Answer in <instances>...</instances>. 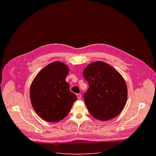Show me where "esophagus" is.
I'll return each mask as SVG.
<instances>
[{
    "mask_svg": "<svg viewBox=\"0 0 156 156\" xmlns=\"http://www.w3.org/2000/svg\"><path fill=\"white\" fill-rule=\"evenodd\" d=\"M77 98L78 99H80L81 98V94H77Z\"/></svg>",
    "mask_w": 156,
    "mask_h": 156,
    "instance_id": "1",
    "label": "esophagus"
}]
</instances>
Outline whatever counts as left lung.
Masks as SVG:
<instances>
[{"mask_svg": "<svg viewBox=\"0 0 156 156\" xmlns=\"http://www.w3.org/2000/svg\"><path fill=\"white\" fill-rule=\"evenodd\" d=\"M83 76L89 84L84 102L91 115L101 121L117 117L127 101V87L122 76L112 66L98 61L86 66Z\"/></svg>", "mask_w": 156, "mask_h": 156, "instance_id": "left-lung-1", "label": "left lung"}]
</instances>
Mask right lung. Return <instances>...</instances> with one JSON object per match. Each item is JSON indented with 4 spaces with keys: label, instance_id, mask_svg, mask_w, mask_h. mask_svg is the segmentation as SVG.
Returning <instances> with one entry per match:
<instances>
[{
    "label": "right lung",
    "instance_id": "1",
    "mask_svg": "<svg viewBox=\"0 0 156 156\" xmlns=\"http://www.w3.org/2000/svg\"><path fill=\"white\" fill-rule=\"evenodd\" d=\"M68 66L54 62L42 69L30 87V99L37 114L48 122H58L69 114L77 96L65 78Z\"/></svg>",
    "mask_w": 156,
    "mask_h": 156
}]
</instances>
